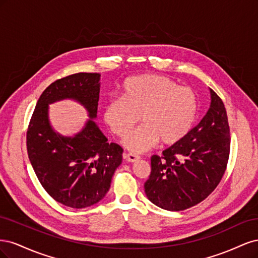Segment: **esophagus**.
Listing matches in <instances>:
<instances>
[{"instance_id":"1","label":"esophagus","mask_w":258,"mask_h":258,"mask_svg":"<svg viewBox=\"0 0 258 258\" xmlns=\"http://www.w3.org/2000/svg\"><path fill=\"white\" fill-rule=\"evenodd\" d=\"M123 158H124V160L128 161V162H135V161L140 159V156H138L136 154H132V153H128V154H124Z\"/></svg>"}]
</instances>
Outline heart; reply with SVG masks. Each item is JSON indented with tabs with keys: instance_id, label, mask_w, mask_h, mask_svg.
Here are the masks:
<instances>
[{
	"instance_id": "1",
	"label": "heart",
	"mask_w": 258,
	"mask_h": 258,
	"mask_svg": "<svg viewBox=\"0 0 258 258\" xmlns=\"http://www.w3.org/2000/svg\"><path fill=\"white\" fill-rule=\"evenodd\" d=\"M121 88V97L105 105L104 120L116 136L123 137L142 117L144 124L122 140L129 151L144 153L159 141L173 145L188 135L197 113L190 87L163 75H139L127 79Z\"/></svg>"
}]
</instances>
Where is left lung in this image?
Masks as SVG:
<instances>
[{"mask_svg": "<svg viewBox=\"0 0 258 258\" xmlns=\"http://www.w3.org/2000/svg\"><path fill=\"white\" fill-rule=\"evenodd\" d=\"M211 104L204 118L181 142L151 158L144 184L147 198L168 211H183L205 200L225 173L230 130L222 99L210 89Z\"/></svg>", "mask_w": 258, "mask_h": 258, "instance_id": "8db88e82", "label": "left lung"}]
</instances>
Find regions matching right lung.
I'll list each match as a JSON object with an SVG mask.
<instances>
[{
	"instance_id": "1",
	"label": "right lung",
	"mask_w": 258,
	"mask_h": 258,
	"mask_svg": "<svg viewBox=\"0 0 258 258\" xmlns=\"http://www.w3.org/2000/svg\"><path fill=\"white\" fill-rule=\"evenodd\" d=\"M99 73H76L57 80L38 99L27 131V150L38 181L59 204L83 209L103 199L115 170L122 160V148L107 143L93 119L97 118ZM72 98L89 112L90 120L74 137L54 132L48 105Z\"/></svg>"
}]
</instances>
